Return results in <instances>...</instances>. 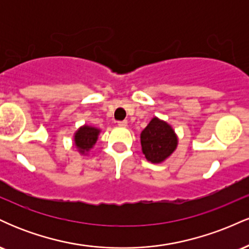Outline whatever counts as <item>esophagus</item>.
<instances>
[{"label":"esophagus","instance_id":"34e87169","mask_svg":"<svg viewBox=\"0 0 249 249\" xmlns=\"http://www.w3.org/2000/svg\"><path fill=\"white\" fill-rule=\"evenodd\" d=\"M117 124H118V126H126L127 125V121H119V122H117Z\"/></svg>","mask_w":249,"mask_h":249}]
</instances>
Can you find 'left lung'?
Segmentation results:
<instances>
[{"mask_svg": "<svg viewBox=\"0 0 249 249\" xmlns=\"http://www.w3.org/2000/svg\"><path fill=\"white\" fill-rule=\"evenodd\" d=\"M141 142L145 158L153 164H159L173 153L178 138L166 122L154 117L142 130Z\"/></svg>", "mask_w": 249, "mask_h": 249, "instance_id": "obj_1", "label": "left lung"}]
</instances>
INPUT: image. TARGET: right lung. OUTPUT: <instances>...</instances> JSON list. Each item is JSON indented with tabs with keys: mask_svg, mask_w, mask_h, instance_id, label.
<instances>
[{
	"mask_svg": "<svg viewBox=\"0 0 249 249\" xmlns=\"http://www.w3.org/2000/svg\"><path fill=\"white\" fill-rule=\"evenodd\" d=\"M99 132L101 131L98 128L88 126V125H84L79 128L75 134V145L79 150V152H88L96 144Z\"/></svg>",
	"mask_w": 249,
	"mask_h": 249,
	"instance_id": "add662e5",
	"label": "right lung"
}]
</instances>
